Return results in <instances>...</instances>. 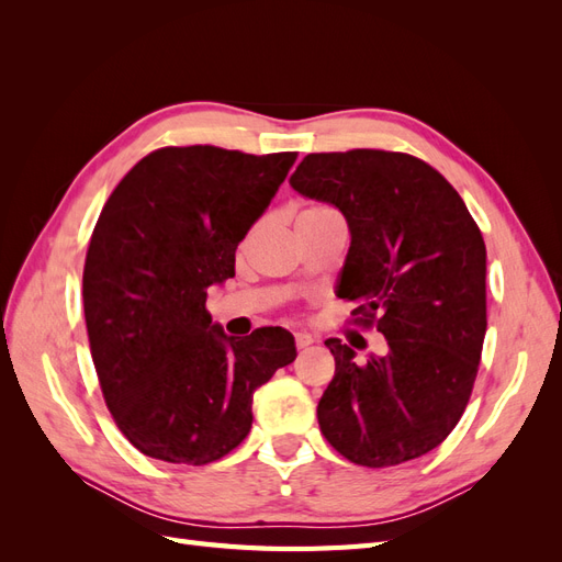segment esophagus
Segmentation results:
<instances>
[{
  "label": "esophagus",
  "mask_w": 562,
  "mask_h": 562,
  "mask_svg": "<svg viewBox=\"0 0 562 562\" xmlns=\"http://www.w3.org/2000/svg\"><path fill=\"white\" fill-rule=\"evenodd\" d=\"M312 342H314L312 335H307V333H295V347H297V349L310 347Z\"/></svg>",
  "instance_id": "34e87169"
}]
</instances>
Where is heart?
<instances>
[{
    "label": "heart",
    "mask_w": 562,
    "mask_h": 562,
    "mask_svg": "<svg viewBox=\"0 0 562 562\" xmlns=\"http://www.w3.org/2000/svg\"><path fill=\"white\" fill-rule=\"evenodd\" d=\"M328 211H333V209H328V206H321V203H314V206H307V209H304V211L300 213V217H304V215H318V213H328Z\"/></svg>",
    "instance_id": "1"
}]
</instances>
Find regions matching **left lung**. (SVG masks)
<instances>
[{
    "mask_svg": "<svg viewBox=\"0 0 562 562\" xmlns=\"http://www.w3.org/2000/svg\"><path fill=\"white\" fill-rule=\"evenodd\" d=\"M295 190L342 211L351 248L339 297L386 339L356 363L330 337L335 375L318 427L349 462L384 469L438 448L462 419L487 330L485 241L454 187L405 151H314Z\"/></svg>",
    "mask_w": 562,
    "mask_h": 562,
    "instance_id": "8db88e82",
    "label": "left lung"
}]
</instances>
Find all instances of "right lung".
<instances>
[{
	"label": "right lung",
	"instance_id": "1",
	"mask_svg": "<svg viewBox=\"0 0 562 562\" xmlns=\"http://www.w3.org/2000/svg\"><path fill=\"white\" fill-rule=\"evenodd\" d=\"M295 159L159 147L100 211L83 262V316L110 415L143 454L217 462L250 431L252 391L295 361L288 330L225 337L206 310L209 288L234 277L236 246Z\"/></svg>",
	"mask_w": 562,
	"mask_h": 562
}]
</instances>
